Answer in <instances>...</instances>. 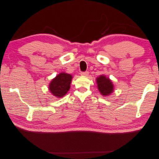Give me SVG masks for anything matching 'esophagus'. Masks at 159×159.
<instances>
[{
  "label": "esophagus",
  "instance_id": "esophagus-1",
  "mask_svg": "<svg viewBox=\"0 0 159 159\" xmlns=\"http://www.w3.org/2000/svg\"><path fill=\"white\" fill-rule=\"evenodd\" d=\"M89 74V72L88 71H83V72H81V75H84V76H86V75H88Z\"/></svg>",
  "mask_w": 159,
  "mask_h": 159
}]
</instances>
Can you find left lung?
Masks as SVG:
<instances>
[{
  "label": "left lung",
  "mask_w": 159,
  "mask_h": 159,
  "mask_svg": "<svg viewBox=\"0 0 159 159\" xmlns=\"http://www.w3.org/2000/svg\"><path fill=\"white\" fill-rule=\"evenodd\" d=\"M98 84V88L101 94L107 96L113 92V84L108 78L103 75H100L96 79Z\"/></svg>",
  "instance_id": "left-lung-1"
}]
</instances>
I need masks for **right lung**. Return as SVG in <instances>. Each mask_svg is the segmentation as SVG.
Segmentation results:
<instances>
[{
	"mask_svg": "<svg viewBox=\"0 0 159 159\" xmlns=\"http://www.w3.org/2000/svg\"><path fill=\"white\" fill-rule=\"evenodd\" d=\"M72 76L62 72L53 79L49 84L50 91L57 98H62L70 88Z\"/></svg>",
	"mask_w": 159,
	"mask_h": 159,
	"instance_id": "obj_1",
	"label": "right lung"
}]
</instances>
